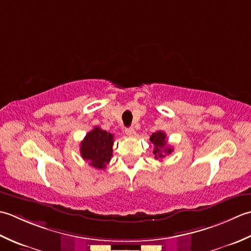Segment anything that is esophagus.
I'll list each match as a JSON object with an SVG mask.
<instances>
[{
  "label": "esophagus",
  "mask_w": 251,
  "mask_h": 251,
  "mask_svg": "<svg viewBox=\"0 0 251 251\" xmlns=\"http://www.w3.org/2000/svg\"><path fill=\"white\" fill-rule=\"evenodd\" d=\"M126 135H129V136H134L135 130L133 129V127H127V129H126Z\"/></svg>",
  "instance_id": "1"
}]
</instances>
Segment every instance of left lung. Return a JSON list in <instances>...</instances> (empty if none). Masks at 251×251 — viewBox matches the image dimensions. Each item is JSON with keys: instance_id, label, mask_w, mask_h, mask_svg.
<instances>
[{"instance_id": "obj_1", "label": "left lung", "mask_w": 251, "mask_h": 251, "mask_svg": "<svg viewBox=\"0 0 251 251\" xmlns=\"http://www.w3.org/2000/svg\"><path fill=\"white\" fill-rule=\"evenodd\" d=\"M151 142L154 144V155L158 160H161L167 155H170L173 151V148L168 145L166 140V133L162 131H157L152 133L151 136Z\"/></svg>"}]
</instances>
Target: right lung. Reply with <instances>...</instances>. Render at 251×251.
I'll return each instance as SVG.
<instances>
[{
  "label": "right lung",
  "instance_id": "right-lung-1",
  "mask_svg": "<svg viewBox=\"0 0 251 251\" xmlns=\"http://www.w3.org/2000/svg\"><path fill=\"white\" fill-rule=\"evenodd\" d=\"M114 134L95 126L86 133L80 144V154L89 165L96 169H105L112 156Z\"/></svg>",
  "mask_w": 251,
  "mask_h": 251
}]
</instances>
